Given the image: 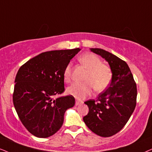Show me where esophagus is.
Here are the masks:
<instances>
[{"instance_id":"1","label":"esophagus","mask_w":152,"mask_h":152,"mask_svg":"<svg viewBox=\"0 0 152 152\" xmlns=\"http://www.w3.org/2000/svg\"><path fill=\"white\" fill-rule=\"evenodd\" d=\"M83 101L78 100V99H76V106L81 104H83Z\"/></svg>"}]
</instances>
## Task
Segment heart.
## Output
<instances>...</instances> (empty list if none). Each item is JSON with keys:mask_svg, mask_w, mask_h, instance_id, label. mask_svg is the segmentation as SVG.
I'll return each mask as SVG.
<instances>
[{"mask_svg": "<svg viewBox=\"0 0 152 152\" xmlns=\"http://www.w3.org/2000/svg\"><path fill=\"white\" fill-rule=\"evenodd\" d=\"M79 62L87 69L83 83H74L66 88L68 95L78 99L85 98L92 90L102 92L109 86L113 78L112 71L108 65L102 63L99 57L93 53L83 54L78 59ZM72 77V65L67 64L64 70V79L69 82Z\"/></svg>", "mask_w": 152, "mask_h": 152, "instance_id": "heart-1", "label": "heart"}]
</instances>
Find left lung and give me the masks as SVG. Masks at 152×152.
<instances>
[{
	"instance_id": "1",
	"label": "left lung",
	"mask_w": 152,
	"mask_h": 152,
	"mask_svg": "<svg viewBox=\"0 0 152 152\" xmlns=\"http://www.w3.org/2000/svg\"><path fill=\"white\" fill-rule=\"evenodd\" d=\"M90 50L109 62L113 78L109 87L97 99L85 102L89 112L83 117V121L97 135L111 137L124 127L135 110L137 86L125 61L102 49Z\"/></svg>"
}]
</instances>
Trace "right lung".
<instances>
[{
    "instance_id": "right-lung-1",
    "label": "right lung",
    "mask_w": 152,
    "mask_h": 152,
    "mask_svg": "<svg viewBox=\"0 0 152 152\" xmlns=\"http://www.w3.org/2000/svg\"><path fill=\"white\" fill-rule=\"evenodd\" d=\"M80 50H53L29 59L15 78L13 104L21 122L30 133L46 138L58 131L67 109L75 104L72 95L55 98L64 91V70Z\"/></svg>"
}]
</instances>
